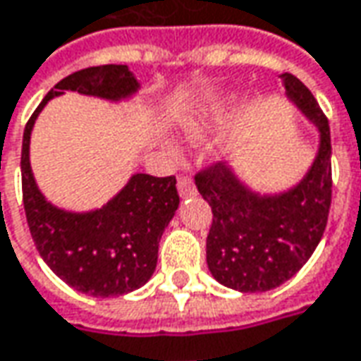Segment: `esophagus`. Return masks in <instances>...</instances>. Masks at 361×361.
Returning a JSON list of instances; mask_svg holds the SVG:
<instances>
[{
    "label": "esophagus",
    "mask_w": 361,
    "mask_h": 361,
    "mask_svg": "<svg viewBox=\"0 0 361 361\" xmlns=\"http://www.w3.org/2000/svg\"><path fill=\"white\" fill-rule=\"evenodd\" d=\"M176 188H178V195L183 198L192 197V195H197V186L192 183V178L190 176H180L178 178V183H176Z\"/></svg>",
    "instance_id": "34e87169"
}]
</instances>
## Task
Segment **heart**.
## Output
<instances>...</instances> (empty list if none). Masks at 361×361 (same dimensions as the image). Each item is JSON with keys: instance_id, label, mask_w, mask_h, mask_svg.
<instances>
[{"instance_id": "1", "label": "heart", "mask_w": 361, "mask_h": 361, "mask_svg": "<svg viewBox=\"0 0 361 361\" xmlns=\"http://www.w3.org/2000/svg\"><path fill=\"white\" fill-rule=\"evenodd\" d=\"M183 130H185V135L188 137V139H198L202 127L198 125V121H195V118H188V121L185 123V127H183Z\"/></svg>"}]
</instances>
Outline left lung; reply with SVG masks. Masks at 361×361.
Here are the masks:
<instances>
[{
	"label": "left lung",
	"instance_id": "8db88e82",
	"mask_svg": "<svg viewBox=\"0 0 361 361\" xmlns=\"http://www.w3.org/2000/svg\"><path fill=\"white\" fill-rule=\"evenodd\" d=\"M288 97L320 130V149L294 188L262 197L212 163L195 175L198 192L212 209L207 264L220 284L238 292H266L284 284L308 262L328 224L332 204L330 125L310 89L284 73Z\"/></svg>",
	"mask_w": 361,
	"mask_h": 361
}]
</instances>
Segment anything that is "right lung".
<instances>
[{"instance_id":"add662e5","label":"right lung","mask_w":361,"mask_h":361,"mask_svg":"<svg viewBox=\"0 0 361 361\" xmlns=\"http://www.w3.org/2000/svg\"><path fill=\"white\" fill-rule=\"evenodd\" d=\"M139 89L127 65H99L75 71L51 89L23 130L21 188L31 238L45 264L75 290L95 298L123 296L149 282L159 258V240L178 209L175 176L133 175L103 209L67 212L39 192L29 164L35 118L65 91L118 101Z\"/></svg>"}]
</instances>
